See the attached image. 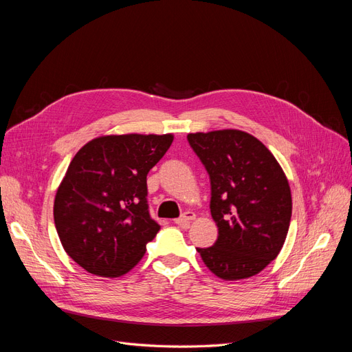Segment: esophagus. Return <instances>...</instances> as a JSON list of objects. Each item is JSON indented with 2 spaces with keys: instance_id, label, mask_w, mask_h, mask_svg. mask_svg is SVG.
Returning a JSON list of instances; mask_svg holds the SVG:
<instances>
[{
  "instance_id": "esophagus-1",
  "label": "esophagus",
  "mask_w": 352,
  "mask_h": 352,
  "mask_svg": "<svg viewBox=\"0 0 352 352\" xmlns=\"http://www.w3.org/2000/svg\"><path fill=\"white\" fill-rule=\"evenodd\" d=\"M194 219H195V212L185 211L182 216L175 219V223H176V225H186V223H189L190 220H194Z\"/></svg>"
}]
</instances>
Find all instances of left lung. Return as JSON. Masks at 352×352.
<instances>
[{"instance_id":"left-lung-1","label":"left lung","mask_w":352,"mask_h":352,"mask_svg":"<svg viewBox=\"0 0 352 352\" xmlns=\"http://www.w3.org/2000/svg\"><path fill=\"white\" fill-rule=\"evenodd\" d=\"M188 142L210 176L219 228L214 245L197 251L220 279L251 278L278 257L289 229L292 198L283 170L247 132L189 133Z\"/></svg>"}]
</instances>
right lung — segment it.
I'll use <instances>...</instances> for the list:
<instances>
[{
  "label": "right lung",
  "mask_w": 352,
  "mask_h": 352,
  "mask_svg": "<svg viewBox=\"0 0 352 352\" xmlns=\"http://www.w3.org/2000/svg\"><path fill=\"white\" fill-rule=\"evenodd\" d=\"M173 135L95 138L73 157L54 201L63 248L87 272L117 278L138 264L160 230L148 210L146 175Z\"/></svg>",
  "instance_id": "1"
}]
</instances>
